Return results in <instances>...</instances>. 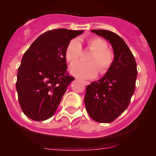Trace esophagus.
Instances as JSON below:
<instances>
[{
    "label": "esophagus",
    "instance_id": "esophagus-1",
    "mask_svg": "<svg viewBox=\"0 0 156 156\" xmlns=\"http://www.w3.org/2000/svg\"><path fill=\"white\" fill-rule=\"evenodd\" d=\"M83 82H84V84H85V85H88V84H90V81H83Z\"/></svg>",
    "mask_w": 156,
    "mask_h": 156
}]
</instances>
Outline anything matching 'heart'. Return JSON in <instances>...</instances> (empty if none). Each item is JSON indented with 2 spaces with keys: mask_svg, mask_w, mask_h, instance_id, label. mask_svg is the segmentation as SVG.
<instances>
[{
  "mask_svg": "<svg viewBox=\"0 0 156 156\" xmlns=\"http://www.w3.org/2000/svg\"><path fill=\"white\" fill-rule=\"evenodd\" d=\"M88 48L93 52L89 56V62H78L70 67V72L80 78H93L98 74L105 75L112 68L115 62V53L107 48V43L105 40L98 37H90L86 41ZM81 44L76 39L69 42L65 51L67 61L70 63L76 62L81 55Z\"/></svg>",
  "mask_w": 156,
  "mask_h": 156,
  "instance_id": "obj_1",
  "label": "heart"
}]
</instances>
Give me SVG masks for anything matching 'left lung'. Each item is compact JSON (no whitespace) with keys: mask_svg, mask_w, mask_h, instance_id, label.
I'll return each instance as SVG.
<instances>
[{"mask_svg":"<svg viewBox=\"0 0 156 156\" xmlns=\"http://www.w3.org/2000/svg\"><path fill=\"white\" fill-rule=\"evenodd\" d=\"M111 44L115 62L111 69L98 81L86 87V109L97 122L110 123L128 106L135 90L137 76L136 63L125 41L108 30H91Z\"/></svg>","mask_w":156,"mask_h":156,"instance_id":"obj_1","label":"left lung"}]
</instances>
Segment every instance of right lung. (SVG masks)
Returning a JSON list of instances; mask_svg holds the SVG:
<instances>
[{"instance_id":"obj_1","label":"right lung","mask_w":156,"mask_h":156,"mask_svg":"<svg viewBox=\"0 0 156 156\" xmlns=\"http://www.w3.org/2000/svg\"><path fill=\"white\" fill-rule=\"evenodd\" d=\"M83 31H46L24 53L16 87L20 107L29 119L41 122L54 115L67 87L75 79L67 72L66 48Z\"/></svg>"}]
</instances>
